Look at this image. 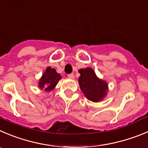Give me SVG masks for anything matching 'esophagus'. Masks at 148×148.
I'll list each match as a JSON object with an SVG mask.
<instances>
[{
  "instance_id": "1",
  "label": "esophagus",
  "mask_w": 148,
  "mask_h": 148,
  "mask_svg": "<svg viewBox=\"0 0 148 148\" xmlns=\"http://www.w3.org/2000/svg\"><path fill=\"white\" fill-rule=\"evenodd\" d=\"M68 77H69V79H74V74H69V75H68Z\"/></svg>"
}]
</instances>
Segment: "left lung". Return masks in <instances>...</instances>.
I'll return each instance as SVG.
<instances>
[{
  "label": "left lung",
  "mask_w": 148,
  "mask_h": 148,
  "mask_svg": "<svg viewBox=\"0 0 148 148\" xmlns=\"http://www.w3.org/2000/svg\"><path fill=\"white\" fill-rule=\"evenodd\" d=\"M79 85L81 90L88 100L99 102L105 97L108 91V85L105 81L98 78L91 68L79 70Z\"/></svg>",
  "instance_id": "obj_1"
}]
</instances>
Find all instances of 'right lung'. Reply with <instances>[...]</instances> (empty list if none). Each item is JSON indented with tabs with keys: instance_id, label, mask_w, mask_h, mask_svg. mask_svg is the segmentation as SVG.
<instances>
[{
	"instance_id": "right-lung-1",
	"label": "right lung",
	"mask_w": 148,
	"mask_h": 148,
	"mask_svg": "<svg viewBox=\"0 0 148 148\" xmlns=\"http://www.w3.org/2000/svg\"><path fill=\"white\" fill-rule=\"evenodd\" d=\"M60 79L61 76L60 74L56 72L55 69L47 67L39 79L38 87L40 89L45 90L47 92H50L55 88Z\"/></svg>"
}]
</instances>
